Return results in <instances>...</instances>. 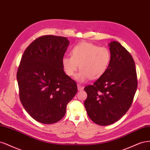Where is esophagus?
Here are the masks:
<instances>
[{
  "instance_id": "34e87169",
  "label": "esophagus",
  "mask_w": 150,
  "mask_h": 150,
  "mask_svg": "<svg viewBox=\"0 0 150 150\" xmlns=\"http://www.w3.org/2000/svg\"><path fill=\"white\" fill-rule=\"evenodd\" d=\"M77 87H78V90H79V91L83 90V88H84V87H83V86H81V85H79V84L77 85Z\"/></svg>"
}]
</instances>
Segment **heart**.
<instances>
[{
  "label": "heart",
  "mask_w": 150,
  "mask_h": 150,
  "mask_svg": "<svg viewBox=\"0 0 150 150\" xmlns=\"http://www.w3.org/2000/svg\"><path fill=\"white\" fill-rule=\"evenodd\" d=\"M111 62V54L105 47L86 42L72 47L70 56L62 59V65L67 76L73 77L77 69H80L76 80L84 83L90 79L96 80L102 76L108 70Z\"/></svg>",
  "instance_id": "heart-1"
}]
</instances>
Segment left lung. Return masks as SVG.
I'll return each instance as SVG.
<instances>
[{"mask_svg": "<svg viewBox=\"0 0 150 150\" xmlns=\"http://www.w3.org/2000/svg\"><path fill=\"white\" fill-rule=\"evenodd\" d=\"M111 62L105 74L93 85L86 86L84 105L93 122L107 126L122 118L131 107L138 86L132 55L118 42L109 43Z\"/></svg>", "mask_w": 150, "mask_h": 150, "instance_id": "left-lung-1", "label": "left lung"}]
</instances>
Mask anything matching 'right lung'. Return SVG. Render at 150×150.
I'll return each mask as SVG.
<instances>
[{
  "mask_svg": "<svg viewBox=\"0 0 150 150\" xmlns=\"http://www.w3.org/2000/svg\"><path fill=\"white\" fill-rule=\"evenodd\" d=\"M69 43L64 37L43 35L33 41L22 57L17 73L19 97L27 112L40 123L60 121L78 91L62 65Z\"/></svg>",
  "mask_w": 150,
  "mask_h": 150,
  "instance_id": "1",
  "label": "right lung"
}]
</instances>
